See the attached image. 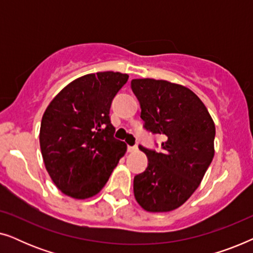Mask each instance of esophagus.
<instances>
[{
	"mask_svg": "<svg viewBox=\"0 0 253 253\" xmlns=\"http://www.w3.org/2000/svg\"><path fill=\"white\" fill-rule=\"evenodd\" d=\"M127 151H129V152L137 151V146H127Z\"/></svg>",
	"mask_w": 253,
	"mask_h": 253,
	"instance_id": "34e87169",
	"label": "esophagus"
}]
</instances>
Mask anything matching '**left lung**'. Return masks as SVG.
I'll return each instance as SVG.
<instances>
[{
	"label": "left lung",
	"instance_id": "1",
	"mask_svg": "<svg viewBox=\"0 0 253 253\" xmlns=\"http://www.w3.org/2000/svg\"><path fill=\"white\" fill-rule=\"evenodd\" d=\"M144 127L164 136L162 152L139 150L148 159L134 176L133 193L147 212H170L188 200L214 157L215 126L202 100L183 85L152 78L132 79Z\"/></svg>",
	"mask_w": 253,
	"mask_h": 253
}]
</instances>
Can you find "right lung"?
<instances>
[{"label": "right lung", "mask_w": 253, "mask_h": 253, "mask_svg": "<svg viewBox=\"0 0 253 253\" xmlns=\"http://www.w3.org/2000/svg\"><path fill=\"white\" fill-rule=\"evenodd\" d=\"M126 74H88L68 84L44 110L40 148L48 174L64 195L87 199L101 191L126 154L109 110Z\"/></svg>", "instance_id": "1"}]
</instances>
